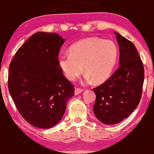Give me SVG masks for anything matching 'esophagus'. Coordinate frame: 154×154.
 <instances>
[{
	"label": "esophagus",
	"instance_id": "1",
	"mask_svg": "<svg viewBox=\"0 0 154 154\" xmlns=\"http://www.w3.org/2000/svg\"><path fill=\"white\" fill-rule=\"evenodd\" d=\"M83 91V89L81 88H75V95H79Z\"/></svg>",
	"mask_w": 154,
	"mask_h": 154
}]
</instances>
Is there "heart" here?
I'll return each mask as SVG.
<instances>
[{
	"mask_svg": "<svg viewBox=\"0 0 154 154\" xmlns=\"http://www.w3.org/2000/svg\"><path fill=\"white\" fill-rule=\"evenodd\" d=\"M118 49L109 39L87 38L69 49V54L59 57V65L69 80L74 81L86 72L85 79L100 83L109 77L116 64Z\"/></svg>",
	"mask_w": 154,
	"mask_h": 154,
	"instance_id": "obj_1",
	"label": "heart"
}]
</instances>
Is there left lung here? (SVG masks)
<instances>
[{
    "mask_svg": "<svg viewBox=\"0 0 154 154\" xmlns=\"http://www.w3.org/2000/svg\"><path fill=\"white\" fill-rule=\"evenodd\" d=\"M120 53L119 67L110 78L93 88L95 116L101 122L114 125L131 115L142 94L144 69L135 45L116 32Z\"/></svg>",
    "mask_w": 154,
    "mask_h": 154,
    "instance_id": "left-lung-1",
    "label": "left lung"
}]
</instances>
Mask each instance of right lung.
Masks as SVG:
<instances>
[{
	"mask_svg": "<svg viewBox=\"0 0 154 154\" xmlns=\"http://www.w3.org/2000/svg\"><path fill=\"white\" fill-rule=\"evenodd\" d=\"M65 41L55 32L35 33L18 49L9 65L8 87L15 106L36 128L55 125L74 95V85L59 65Z\"/></svg>",
	"mask_w": 154,
	"mask_h": 154,
	"instance_id": "right-lung-1",
	"label": "right lung"
}]
</instances>
